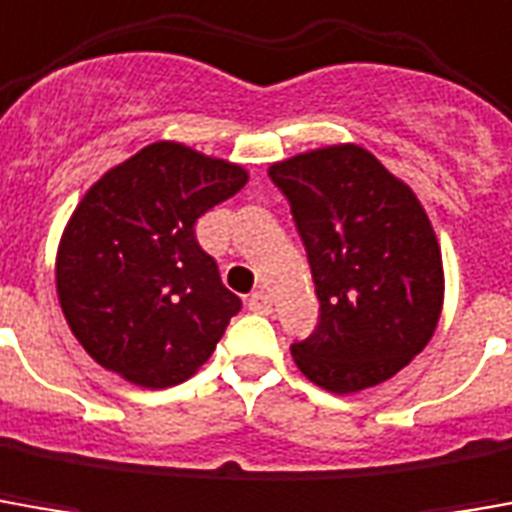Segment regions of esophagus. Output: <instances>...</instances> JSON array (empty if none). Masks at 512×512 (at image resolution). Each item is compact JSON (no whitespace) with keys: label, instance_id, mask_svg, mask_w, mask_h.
Wrapping results in <instances>:
<instances>
[{"label":"esophagus","instance_id":"esophagus-1","mask_svg":"<svg viewBox=\"0 0 512 512\" xmlns=\"http://www.w3.org/2000/svg\"><path fill=\"white\" fill-rule=\"evenodd\" d=\"M246 307L252 313H271V296L266 291H255L249 299H246Z\"/></svg>","mask_w":512,"mask_h":512}]
</instances>
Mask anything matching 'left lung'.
I'll list each match as a JSON object with an SVG mask.
<instances>
[{
    "mask_svg": "<svg viewBox=\"0 0 512 512\" xmlns=\"http://www.w3.org/2000/svg\"><path fill=\"white\" fill-rule=\"evenodd\" d=\"M268 177L316 282V330L291 346L299 371L332 393L391 380L430 343L443 307L441 246L421 202L355 144L288 157Z\"/></svg>",
    "mask_w": 512,
    "mask_h": 512,
    "instance_id": "left-lung-1",
    "label": "left lung"
}]
</instances>
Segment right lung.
I'll use <instances>...</instances> for the list:
<instances>
[{"mask_svg": "<svg viewBox=\"0 0 512 512\" xmlns=\"http://www.w3.org/2000/svg\"><path fill=\"white\" fill-rule=\"evenodd\" d=\"M246 171L174 141L144 146L82 196L60 238L57 299L82 349L144 388L194 377L241 299L194 224Z\"/></svg>", "mask_w": 512, "mask_h": 512, "instance_id": "1", "label": "right lung"}]
</instances>
